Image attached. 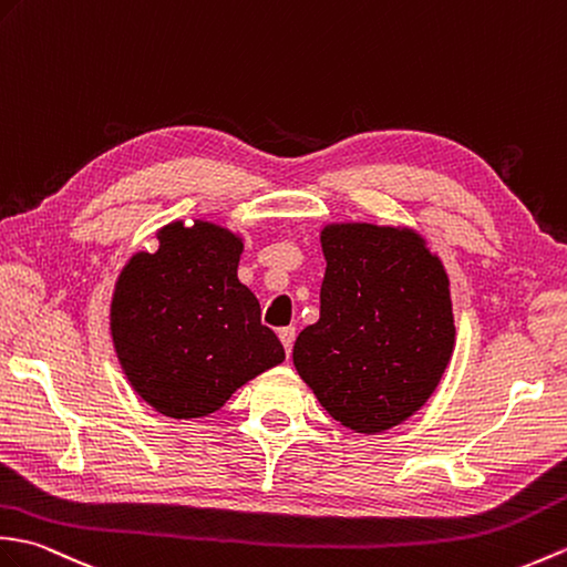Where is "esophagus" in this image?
<instances>
[{"label":"esophagus","mask_w":567,"mask_h":567,"mask_svg":"<svg viewBox=\"0 0 567 567\" xmlns=\"http://www.w3.org/2000/svg\"><path fill=\"white\" fill-rule=\"evenodd\" d=\"M278 336H280V340H282V348H285V352H287V358H289V352H292V346H295L297 331H295L292 326H285V328H280Z\"/></svg>","instance_id":"obj_1"}]
</instances>
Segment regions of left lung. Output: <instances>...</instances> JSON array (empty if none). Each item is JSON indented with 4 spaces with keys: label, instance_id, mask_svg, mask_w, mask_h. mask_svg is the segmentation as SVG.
Here are the masks:
<instances>
[{
    "label": "left lung",
    "instance_id": "8db88e82",
    "mask_svg": "<svg viewBox=\"0 0 567 567\" xmlns=\"http://www.w3.org/2000/svg\"><path fill=\"white\" fill-rule=\"evenodd\" d=\"M319 239L321 316L297 336V374L338 423L391 430L427 403L452 360L450 275L405 224L331 221Z\"/></svg>",
    "mask_w": 567,
    "mask_h": 567
}]
</instances>
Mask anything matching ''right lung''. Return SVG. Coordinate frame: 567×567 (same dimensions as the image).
<instances>
[{"instance_id":"add662e5","label":"right lung","mask_w":567,"mask_h":567,"mask_svg":"<svg viewBox=\"0 0 567 567\" xmlns=\"http://www.w3.org/2000/svg\"><path fill=\"white\" fill-rule=\"evenodd\" d=\"M156 248L130 256L111 297V340L137 396L174 420L205 417L285 360L239 282L244 236L217 221L176 219Z\"/></svg>"}]
</instances>
